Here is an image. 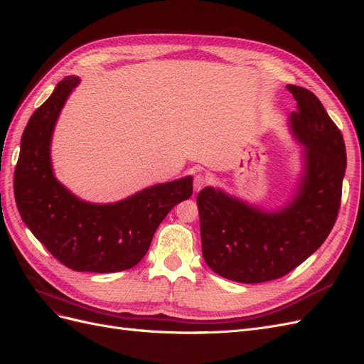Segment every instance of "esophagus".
<instances>
[{
    "label": "esophagus",
    "instance_id": "1",
    "mask_svg": "<svg viewBox=\"0 0 364 364\" xmlns=\"http://www.w3.org/2000/svg\"><path fill=\"white\" fill-rule=\"evenodd\" d=\"M206 183H208V176L206 174H203V173L194 174V188H196V191H200Z\"/></svg>",
    "mask_w": 364,
    "mask_h": 364
}]
</instances>
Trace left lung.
Segmentation results:
<instances>
[{
    "label": "left lung",
    "instance_id": "8db88e82",
    "mask_svg": "<svg viewBox=\"0 0 364 364\" xmlns=\"http://www.w3.org/2000/svg\"><path fill=\"white\" fill-rule=\"evenodd\" d=\"M297 102L290 114L305 149V174L293 202L262 213L206 186L197 194L202 253L213 272L230 281L258 284L285 277L322 246L337 220L346 149L321 100L287 85Z\"/></svg>",
    "mask_w": 364,
    "mask_h": 364
}]
</instances>
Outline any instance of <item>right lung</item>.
I'll use <instances>...</instances> for the list:
<instances>
[{
	"instance_id": "add662e5",
	"label": "right lung",
	"mask_w": 364,
	"mask_h": 364,
	"mask_svg": "<svg viewBox=\"0 0 364 364\" xmlns=\"http://www.w3.org/2000/svg\"><path fill=\"white\" fill-rule=\"evenodd\" d=\"M77 83V77H65L28 119L15 168L16 206L31 234L63 266L95 273L127 270L146 255L171 208L190 199L193 178L150 186L112 205L87 203L63 188L53 176L50 142Z\"/></svg>"
}]
</instances>
